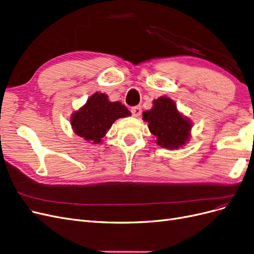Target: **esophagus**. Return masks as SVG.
<instances>
[{"label": "esophagus", "mask_w": 254, "mask_h": 254, "mask_svg": "<svg viewBox=\"0 0 254 254\" xmlns=\"http://www.w3.org/2000/svg\"><path fill=\"white\" fill-rule=\"evenodd\" d=\"M141 112H142V110H141V107L140 106L133 107V108L131 109V113H132L133 117H135V118H139L140 115H141Z\"/></svg>", "instance_id": "esophagus-1"}]
</instances>
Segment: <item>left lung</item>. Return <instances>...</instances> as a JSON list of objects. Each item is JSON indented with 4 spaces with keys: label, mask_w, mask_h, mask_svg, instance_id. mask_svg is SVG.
I'll return each instance as SVG.
<instances>
[{
    "label": "left lung",
    "mask_w": 254,
    "mask_h": 254,
    "mask_svg": "<svg viewBox=\"0 0 254 254\" xmlns=\"http://www.w3.org/2000/svg\"><path fill=\"white\" fill-rule=\"evenodd\" d=\"M143 121L148 123L149 131L161 147L178 149L190 141L193 123L177 109L176 103L170 97L155 99L152 108L143 112Z\"/></svg>",
    "instance_id": "8db88e82"
}]
</instances>
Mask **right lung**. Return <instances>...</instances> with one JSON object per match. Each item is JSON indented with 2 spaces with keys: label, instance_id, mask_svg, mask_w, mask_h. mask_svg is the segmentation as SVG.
<instances>
[{
  "label": "right lung",
  "instance_id": "right-lung-1",
  "mask_svg": "<svg viewBox=\"0 0 254 254\" xmlns=\"http://www.w3.org/2000/svg\"><path fill=\"white\" fill-rule=\"evenodd\" d=\"M131 115L120 102H110L108 95L95 92L81 108L71 115V126L75 134L93 144L103 142L113 123Z\"/></svg>",
  "mask_w": 254,
  "mask_h": 254
}]
</instances>
